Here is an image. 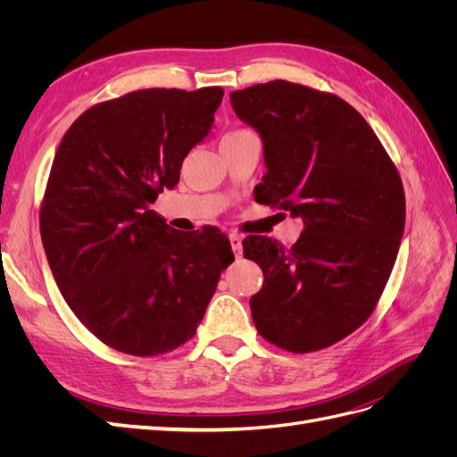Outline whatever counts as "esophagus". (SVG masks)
Segmentation results:
<instances>
[{"mask_svg":"<svg viewBox=\"0 0 457 457\" xmlns=\"http://www.w3.org/2000/svg\"><path fill=\"white\" fill-rule=\"evenodd\" d=\"M228 240H230V245H232V252H234V257L240 259L244 255V245H242V237L237 232L228 234Z\"/></svg>","mask_w":457,"mask_h":457,"instance_id":"esophagus-1","label":"esophagus"}]
</instances>
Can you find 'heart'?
Listing matches in <instances>:
<instances>
[{
  "label": "heart",
  "instance_id": "heart-1",
  "mask_svg": "<svg viewBox=\"0 0 457 457\" xmlns=\"http://www.w3.org/2000/svg\"><path fill=\"white\" fill-rule=\"evenodd\" d=\"M238 133H244V131H237V133H230V135H238Z\"/></svg>",
  "mask_w": 457,
  "mask_h": 457
}]
</instances>
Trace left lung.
I'll return each instance as SVG.
<instances>
[{
    "mask_svg": "<svg viewBox=\"0 0 457 457\" xmlns=\"http://www.w3.org/2000/svg\"><path fill=\"white\" fill-rule=\"evenodd\" d=\"M230 104L262 141L255 198L305 225L292 247L244 240L265 276L250 299L253 324L286 351L329 347L366 322L389 280L404 234L403 181L368 121L336 95L276 79L230 93Z\"/></svg>",
    "mask_w": 457,
    "mask_h": 457,
    "instance_id": "8db88e82",
    "label": "left lung"
}]
</instances>
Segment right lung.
<instances>
[{"label": "right lung", "mask_w": 457, "mask_h": 457, "mask_svg": "<svg viewBox=\"0 0 457 457\" xmlns=\"http://www.w3.org/2000/svg\"><path fill=\"white\" fill-rule=\"evenodd\" d=\"M223 95L154 87L95 104L54 154L39 215L49 267L79 322L120 353L187 343L234 261L225 234L175 230L150 210L210 135Z\"/></svg>", "instance_id": "add662e5"}]
</instances>
